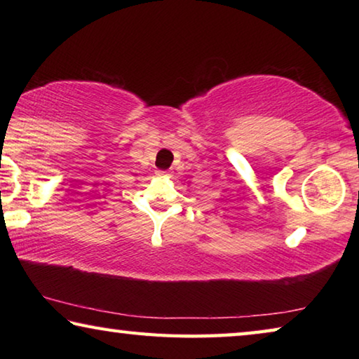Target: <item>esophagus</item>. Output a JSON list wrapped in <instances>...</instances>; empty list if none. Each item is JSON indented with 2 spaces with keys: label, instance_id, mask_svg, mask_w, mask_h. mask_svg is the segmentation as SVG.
<instances>
[{
  "label": "esophagus",
  "instance_id": "1",
  "mask_svg": "<svg viewBox=\"0 0 359 359\" xmlns=\"http://www.w3.org/2000/svg\"><path fill=\"white\" fill-rule=\"evenodd\" d=\"M156 175H160V177H169L171 171H156Z\"/></svg>",
  "mask_w": 359,
  "mask_h": 359
}]
</instances>
